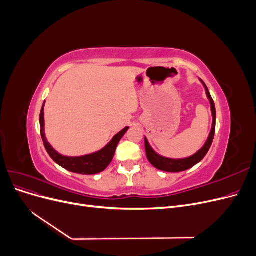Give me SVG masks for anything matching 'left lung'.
<instances>
[{"label":"left lung","instance_id":"left-lung-1","mask_svg":"<svg viewBox=\"0 0 256 256\" xmlns=\"http://www.w3.org/2000/svg\"><path fill=\"white\" fill-rule=\"evenodd\" d=\"M205 85V84H204ZM205 88H206V94L207 97L209 99V102H210V106H212V128L210 131V134L208 136V140L205 143V145L203 146V148H200L196 154H193V156L189 157V158H186V159H180V160H173V159H168V158H164L159 156L156 152H154L147 142V140L145 138V150H146V157L148 159V161L150 164L154 166L157 168L158 170H161V171H164V172H182L186 171V170H188L192 166H194L196 164L202 160L205 156L206 154L208 152L209 148H210V146L212 144L214 141V131H216V108H214V100L209 94L208 88L205 85Z\"/></svg>","mask_w":256,"mask_h":256}]
</instances>
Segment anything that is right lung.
Returning <instances> with one entry per match:
<instances>
[{"label": "right lung", "instance_id": "add662e5", "mask_svg": "<svg viewBox=\"0 0 256 256\" xmlns=\"http://www.w3.org/2000/svg\"><path fill=\"white\" fill-rule=\"evenodd\" d=\"M44 104L40 115V134H42L44 148L49 154V156L53 159V161H56L58 166L66 168L67 171H70L76 174L92 175V174L102 172L104 170L111 164V161L114 157L116 146H118L122 136L126 134L128 127L122 129L120 132L116 134L112 138V141L108 144L104 150H102L98 152L86 154V156H82V157H65L54 150L51 147V145L47 142V140H46L44 131Z\"/></svg>", "mask_w": 256, "mask_h": 256}]
</instances>
